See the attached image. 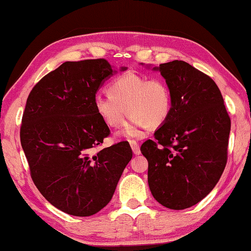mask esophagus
Listing matches in <instances>:
<instances>
[{"instance_id": "esophagus-1", "label": "esophagus", "mask_w": 251, "mask_h": 251, "mask_svg": "<svg viewBox=\"0 0 251 251\" xmlns=\"http://www.w3.org/2000/svg\"><path fill=\"white\" fill-rule=\"evenodd\" d=\"M129 144H130V148H132V151H133L134 154H135V155L140 154V153H141V149H140V145L137 144V142H135V141H130Z\"/></svg>"}]
</instances>
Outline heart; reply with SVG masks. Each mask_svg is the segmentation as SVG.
<instances>
[{"mask_svg":"<svg viewBox=\"0 0 251 251\" xmlns=\"http://www.w3.org/2000/svg\"><path fill=\"white\" fill-rule=\"evenodd\" d=\"M173 106V92L163 78L134 72L115 77L108 85V96L93 99L96 114L109 127L122 125L127 111L128 122L118 132L125 138L142 137L150 125H162L170 117Z\"/></svg>","mask_w":251,"mask_h":251,"instance_id":"heart-1","label":"heart"}]
</instances>
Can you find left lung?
Segmentation results:
<instances>
[{
    "label": "left lung",
    "instance_id": "8db88e82",
    "mask_svg": "<svg viewBox=\"0 0 251 251\" xmlns=\"http://www.w3.org/2000/svg\"><path fill=\"white\" fill-rule=\"evenodd\" d=\"M173 92L170 117L145 141L153 197L168 208L185 209L206 197L221 178L227 160L231 121L211 77L184 61L153 67Z\"/></svg>",
    "mask_w": 251,
    "mask_h": 251
}]
</instances>
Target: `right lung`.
<instances>
[{
    "mask_svg": "<svg viewBox=\"0 0 251 251\" xmlns=\"http://www.w3.org/2000/svg\"><path fill=\"white\" fill-rule=\"evenodd\" d=\"M115 72L103 58L65 62L33 87L25 103L20 140L32 181L70 215L90 216L106 206L133 156L128 142L93 152L110 133L93 99Z\"/></svg>",
    "mask_w": 251,
    "mask_h": 251,
    "instance_id": "add662e5",
    "label": "right lung"
}]
</instances>
